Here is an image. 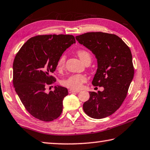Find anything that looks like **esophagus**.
Returning a JSON list of instances; mask_svg holds the SVG:
<instances>
[{"label": "esophagus", "instance_id": "obj_1", "mask_svg": "<svg viewBox=\"0 0 150 150\" xmlns=\"http://www.w3.org/2000/svg\"><path fill=\"white\" fill-rule=\"evenodd\" d=\"M80 92V90H73V89H70L69 90H68V92L69 93H78V92Z\"/></svg>", "mask_w": 150, "mask_h": 150}]
</instances>
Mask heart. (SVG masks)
I'll return each mask as SVG.
<instances>
[{
	"label": "heart",
	"instance_id": "obj_1",
	"mask_svg": "<svg viewBox=\"0 0 150 150\" xmlns=\"http://www.w3.org/2000/svg\"><path fill=\"white\" fill-rule=\"evenodd\" d=\"M77 55L80 58L82 62L85 63L87 61H91L92 57L90 54L87 50L84 49H79L77 50ZM66 61V56L64 54L61 55L59 58L57 62V68L59 70L62 69L64 66ZM87 81V78L84 74H72L68 76V78L63 79L61 81V84L64 86L70 88L73 90H78L82 88V84Z\"/></svg>",
	"mask_w": 150,
	"mask_h": 150
}]
</instances>
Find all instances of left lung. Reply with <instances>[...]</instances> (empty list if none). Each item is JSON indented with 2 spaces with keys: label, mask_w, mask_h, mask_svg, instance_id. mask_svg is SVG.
<instances>
[{
  "label": "left lung",
  "mask_w": 150,
  "mask_h": 150,
  "mask_svg": "<svg viewBox=\"0 0 150 150\" xmlns=\"http://www.w3.org/2000/svg\"><path fill=\"white\" fill-rule=\"evenodd\" d=\"M76 39L95 55L98 68L92 83L104 88L102 92H89L84 111L95 119L109 116L121 106L133 80L130 49L117 36L102 32L84 33Z\"/></svg>",
  "instance_id": "left-lung-1"
}]
</instances>
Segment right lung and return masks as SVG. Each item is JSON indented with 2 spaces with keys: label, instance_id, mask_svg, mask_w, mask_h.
<instances>
[{
  "label": "right lung",
  "instance_id": "right-lung-1",
  "mask_svg": "<svg viewBox=\"0 0 150 150\" xmlns=\"http://www.w3.org/2000/svg\"><path fill=\"white\" fill-rule=\"evenodd\" d=\"M74 43L72 35L36 36L27 40L14 58L15 91L27 111L41 121H52L62 114L67 88L56 86L48 94L45 90L56 82L51 73L55 71L59 58Z\"/></svg>",
  "mask_w": 150,
  "mask_h": 150
}]
</instances>
